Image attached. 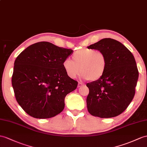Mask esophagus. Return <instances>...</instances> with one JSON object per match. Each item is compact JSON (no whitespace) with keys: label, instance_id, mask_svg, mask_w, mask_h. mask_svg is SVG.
<instances>
[{"label":"esophagus","instance_id":"obj_1","mask_svg":"<svg viewBox=\"0 0 147 147\" xmlns=\"http://www.w3.org/2000/svg\"><path fill=\"white\" fill-rule=\"evenodd\" d=\"M84 85V84H82V83H81V82H78V87H82V86Z\"/></svg>","mask_w":147,"mask_h":147}]
</instances>
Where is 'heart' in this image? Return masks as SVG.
Wrapping results in <instances>:
<instances>
[{"label":"heart","instance_id":"obj_1","mask_svg":"<svg viewBox=\"0 0 147 147\" xmlns=\"http://www.w3.org/2000/svg\"><path fill=\"white\" fill-rule=\"evenodd\" d=\"M70 59L63 61V67L71 78L81 73L82 77L90 81L97 80L103 77L107 67L105 53L98 50L85 49L77 51Z\"/></svg>","mask_w":147,"mask_h":147}]
</instances>
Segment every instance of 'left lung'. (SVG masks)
<instances>
[{
	"instance_id": "obj_1",
	"label": "left lung",
	"mask_w": 147,
	"mask_h": 147,
	"mask_svg": "<svg viewBox=\"0 0 147 147\" xmlns=\"http://www.w3.org/2000/svg\"><path fill=\"white\" fill-rule=\"evenodd\" d=\"M88 49L103 52L107 60L103 77L87 84L88 112L100 118L119 115L127 109L135 94L138 70L134 57L121 43L110 38H103Z\"/></svg>"
}]
</instances>
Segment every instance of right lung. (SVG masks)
I'll use <instances>...</instances> for the list:
<instances>
[{
  "mask_svg": "<svg viewBox=\"0 0 147 147\" xmlns=\"http://www.w3.org/2000/svg\"><path fill=\"white\" fill-rule=\"evenodd\" d=\"M73 52L40 42L28 47L18 55L12 85L17 102L28 115L45 119L62 112L66 95L78 85L63 67L64 60Z\"/></svg>",
  "mask_w": 147,
  "mask_h": 147,
  "instance_id": "obj_1",
  "label": "right lung"
}]
</instances>
